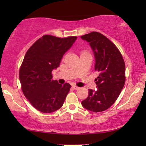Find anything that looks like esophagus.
Instances as JSON below:
<instances>
[{
  "label": "esophagus",
  "instance_id": "esophagus-1",
  "mask_svg": "<svg viewBox=\"0 0 146 146\" xmlns=\"http://www.w3.org/2000/svg\"><path fill=\"white\" fill-rule=\"evenodd\" d=\"M72 87H73V88L74 90H78V89H79V87L78 86H75V85H73V86H72Z\"/></svg>",
  "mask_w": 146,
  "mask_h": 146
}]
</instances>
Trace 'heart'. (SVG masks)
<instances>
[{
	"instance_id": "obj_1",
	"label": "heart",
	"mask_w": 146,
	"mask_h": 146,
	"mask_svg": "<svg viewBox=\"0 0 146 146\" xmlns=\"http://www.w3.org/2000/svg\"><path fill=\"white\" fill-rule=\"evenodd\" d=\"M87 54H90L89 52L86 50H82V51H80V56H84V55H87Z\"/></svg>"
}]
</instances>
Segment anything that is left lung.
<instances>
[{
	"label": "left lung",
	"mask_w": 146,
	"mask_h": 146,
	"mask_svg": "<svg viewBox=\"0 0 146 146\" xmlns=\"http://www.w3.org/2000/svg\"><path fill=\"white\" fill-rule=\"evenodd\" d=\"M89 42L95 58L97 90H88V96L82 102L84 108L102 112L115 103L125 81V66L121 53L115 44L102 33L93 31L81 36Z\"/></svg>",
	"instance_id": "8db88e82"
}]
</instances>
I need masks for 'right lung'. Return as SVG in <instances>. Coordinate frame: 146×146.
<instances>
[{
	"label": "right lung",
	"instance_id": "1",
	"mask_svg": "<svg viewBox=\"0 0 146 146\" xmlns=\"http://www.w3.org/2000/svg\"><path fill=\"white\" fill-rule=\"evenodd\" d=\"M76 39V36L44 35L25 54L19 70L21 88L30 104L42 113L60 109L69 92V84L62 85L52 80V71L59 66L63 55Z\"/></svg>",
	"mask_w": 146,
	"mask_h": 146
}]
</instances>
